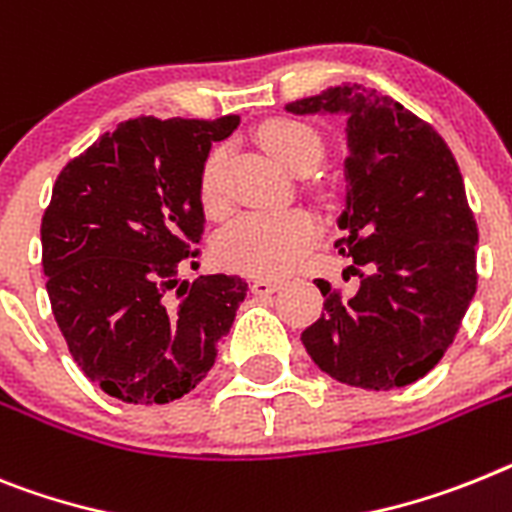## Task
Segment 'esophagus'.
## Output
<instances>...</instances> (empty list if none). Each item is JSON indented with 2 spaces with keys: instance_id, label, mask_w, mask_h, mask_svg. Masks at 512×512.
<instances>
[{
  "instance_id": "esophagus-1",
  "label": "esophagus",
  "mask_w": 512,
  "mask_h": 512,
  "mask_svg": "<svg viewBox=\"0 0 512 512\" xmlns=\"http://www.w3.org/2000/svg\"><path fill=\"white\" fill-rule=\"evenodd\" d=\"M279 287H282V282H277V279H266V277H256L251 282V290L256 292V295H272V292H277Z\"/></svg>"
}]
</instances>
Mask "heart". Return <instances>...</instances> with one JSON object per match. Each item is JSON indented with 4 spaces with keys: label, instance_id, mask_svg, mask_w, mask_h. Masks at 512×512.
Returning a JSON list of instances; mask_svg holds the SVG:
<instances>
[{
    "label": "heart",
    "instance_id": "heart-1",
    "mask_svg": "<svg viewBox=\"0 0 512 512\" xmlns=\"http://www.w3.org/2000/svg\"><path fill=\"white\" fill-rule=\"evenodd\" d=\"M259 142L282 168L298 176H305L321 163V137L300 121H269L259 129ZM222 165H225V152L214 150L204 160L199 176V199L209 217H222L227 209L222 194ZM318 233H321L318 220L305 209L251 212L222 230L214 243V256L222 266L235 272L282 277L308 253Z\"/></svg>",
    "mask_w": 512,
    "mask_h": 512
}]
</instances>
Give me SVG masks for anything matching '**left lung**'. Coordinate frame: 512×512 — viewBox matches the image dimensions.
Here are the masks:
<instances>
[{
  "label": "left lung",
  "instance_id": "1",
  "mask_svg": "<svg viewBox=\"0 0 512 512\" xmlns=\"http://www.w3.org/2000/svg\"><path fill=\"white\" fill-rule=\"evenodd\" d=\"M285 108L347 119L336 248L360 274L352 298L316 279L326 303L303 331L305 349L347 386H409L451 347L476 292L479 233L456 157L430 124L370 87H329Z\"/></svg>",
  "mask_w": 512,
  "mask_h": 512
}]
</instances>
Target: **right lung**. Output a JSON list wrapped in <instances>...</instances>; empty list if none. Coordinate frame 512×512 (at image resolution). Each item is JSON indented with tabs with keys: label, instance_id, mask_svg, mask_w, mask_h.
I'll return each instance as SVG.
<instances>
[{
	"label": "right lung",
	"instance_id": "right-lung-1",
	"mask_svg": "<svg viewBox=\"0 0 512 512\" xmlns=\"http://www.w3.org/2000/svg\"><path fill=\"white\" fill-rule=\"evenodd\" d=\"M238 116L129 119L61 170L41 222L51 310L74 362L129 404L181 399L214 365L246 279L196 266L199 176ZM177 290V298L169 292Z\"/></svg>",
	"mask_w": 512,
	"mask_h": 512
}]
</instances>
